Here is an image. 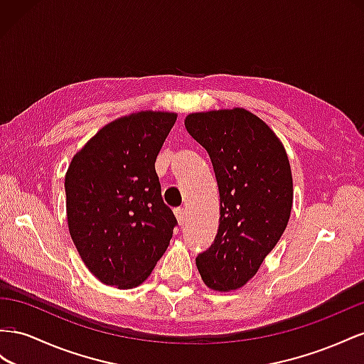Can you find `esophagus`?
<instances>
[{"instance_id": "1", "label": "esophagus", "mask_w": 364, "mask_h": 364, "mask_svg": "<svg viewBox=\"0 0 364 364\" xmlns=\"http://www.w3.org/2000/svg\"><path fill=\"white\" fill-rule=\"evenodd\" d=\"M175 216L178 224L183 225L186 221V216H188V212H186V209H183V207H178V209H175Z\"/></svg>"}]
</instances>
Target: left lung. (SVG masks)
<instances>
[{"label": "left lung", "instance_id": "1", "mask_svg": "<svg viewBox=\"0 0 364 364\" xmlns=\"http://www.w3.org/2000/svg\"><path fill=\"white\" fill-rule=\"evenodd\" d=\"M186 129L207 151L220 191V227L196 257L215 291L244 287L285 232L293 176L282 141L244 108L192 112Z\"/></svg>", "mask_w": 364, "mask_h": 364}]
</instances>
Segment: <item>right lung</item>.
Listing matches in <instances>:
<instances>
[{
  "mask_svg": "<svg viewBox=\"0 0 364 364\" xmlns=\"http://www.w3.org/2000/svg\"><path fill=\"white\" fill-rule=\"evenodd\" d=\"M175 112L140 111L103 127L73 157L65 175L67 221L82 261L122 289L148 279L176 220L161 198L155 160Z\"/></svg>",
  "mask_w": 364,
  "mask_h": 364,
  "instance_id": "right-lung-1",
  "label": "right lung"
}]
</instances>
